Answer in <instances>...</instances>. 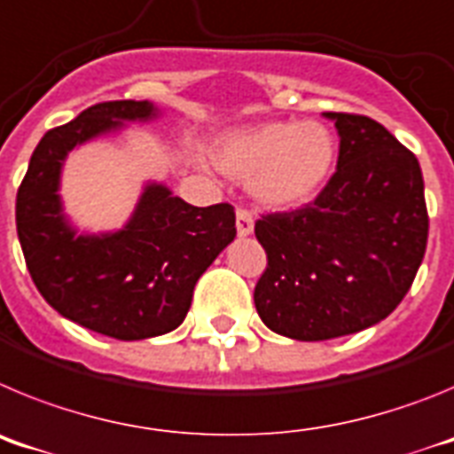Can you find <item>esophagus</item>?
<instances>
[{
  "instance_id": "esophagus-1",
  "label": "esophagus",
  "mask_w": 454,
  "mask_h": 454,
  "mask_svg": "<svg viewBox=\"0 0 454 454\" xmlns=\"http://www.w3.org/2000/svg\"><path fill=\"white\" fill-rule=\"evenodd\" d=\"M236 231H239L240 239H246L254 231V215L247 211V208H239L236 211Z\"/></svg>"
}]
</instances>
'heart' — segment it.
<instances>
[{
	"label": "heart",
	"instance_id": "obj_1",
	"mask_svg": "<svg viewBox=\"0 0 454 454\" xmlns=\"http://www.w3.org/2000/svg\"><path fill=\"white\" fill-rule=\"evenodd\" d=\"M332 131L316 120L250 124L224 134L214 161L231 177L247 179V191L268 208H295L325 186L334 166Z\"/></svg>",
	"mask_w": 454,
	"mask_h": 454
}]
</instances>
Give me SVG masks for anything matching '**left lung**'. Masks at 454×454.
Returning a JSON list of instances; mask_svg holds the SVG:
<instances>
[{
  "instance_id": "obj_1",
  "label": "left lung",
  "mask_w": 454,
  "mask_h": 454,
  "mask_svg": "<svg viewBox=\"0 0 454 454\" xmlns=\"http://www.w3.org/2000/svg\"><path fill=\"white\" fill-rule=\"evenodd\" d=\"M323 115L340 138L327 186L254 224L268 254L256 311L295 340L339 339L387 318L414 282L430 227L419 159L366 115Z\"/></svg>"
}]
</instances>
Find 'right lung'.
Masks as SVG:
<instances>
[{"mask_svg": "<svg viewBox=\"0 0 454 454\" xmlns=\"http://www.w3.org/2000/svg\"><path fill=\"white\" fill-rule=\"evenodd\" d=\"M159 115L147 99L102 102L47 131L15 202L20 246L40 295L63 318L120 340L177 330L198 279L236 236L231 204L192 207L159 182L143 186L120 230L90 234L70 223L59 192L67 154Z\"/></svg>", "mask_w": 454, "mask_h": 454, "instance_id": "right-lung-1", "label": "right lung"}]
</instances>
